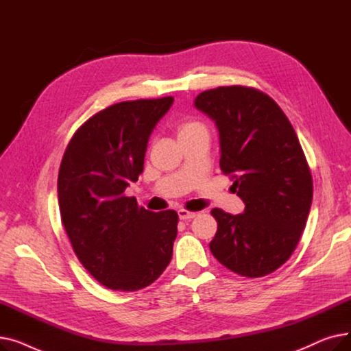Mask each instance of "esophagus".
<instances>
[{
  "label": "esophagus",
  "instance_id": "1",
  "mask_svg": "<svg viewBox=\"0 0 351 351\" xmlns=\"http://www.w3.org/2000/svg\"><path fill=\"white\" fill-rule=\"evenodd\" d=\"M179 219L180 220H191V219H193V217H196V212H191V210H186V209H180L179 212Z\"/></svg>",
  "mask_w": 351,
  "mask_h": 351
}]
</instances>
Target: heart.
<instances>
[{"label": "heart", "instance_id": "heart-1", "mask_svg": "<svg viewBox=\"0 0 351 351\" xmlns=\"http://www.w3.org/2000/svg\"><path fill=\"white\" fill-rule=\"evenodd\" d=\"M199 129H206L205 125L199 122V121H195V119H185L182 121L178 126V132H179V136H183V135H189L192 132H196L199 131Z\"/></svg>", "mask_w": 351, "mask_h": 351}]
</instances>
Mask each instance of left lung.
Returning <instances> with one entry per match:
<instances>
[{"label":"left lung","instance_id":"obj_1","mask_svg":"<svg viewBox=\"0 0 351 351\" xmlns=\"http://www.w3.org/2000/svg\"><path fill=\"white\" fill-rule=\"evenodd\" d=\"M195 106L220 134V169L245 202V212L215 208L212 254L229 270L263 278L285 265L306 228L313 178L299 138L282 108L242 85L202 92Z\"/></svg>","mask_w":351,"mask_h":351}]
</instances>
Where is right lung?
Wrapping results in <instances>:
<instances>
[{"label":"right lung","mask_w":351,"mask_h":351,"mask_svg":"<svg viewBox=\"0 0 351 351\" xmlns=\"http://www.w3.org/2000/svg\"><path fill=\"white\" fill-rule=\"evenodd\" d=\"M172 97L123 101L82 123L58 173L62 225L82 266L110 290L135 291L171 263L179 216L151 212L125 189L143 171L146 145Z\"/></svg>","instance_id":"right-lung-1"}]
</instances>
